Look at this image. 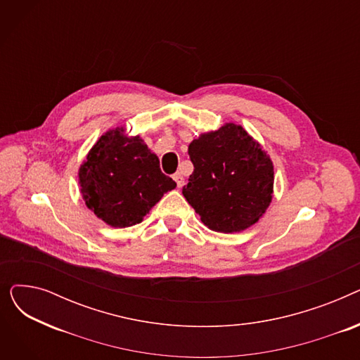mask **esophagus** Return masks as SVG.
I'll list each match as a JSON object with an SVG mask.
<instances>
[{
    "instance_id": "obj_1",
    "label": "esophagus",
    "mask_w": 360,
    "mask_h": 360,
    "mask_svg": "<svg viewBox=\"0 0 360 360\" xmlns=\"http://www.w3.org/2000/svg\"><path fill=\"white\" fill-rule=\"evenodd\" d=\"M174 179H175V182H176L178 188H181V186L184 185V176H182L179 172H176V174L174 175Z\"/></svg>"
}]
</instances>
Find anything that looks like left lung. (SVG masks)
Returning <instances> with one entry per match:
<instances>
[{
  "mask_svg": "<svg viewBox=\"0 0 360 360\" xmlns=\"http://www.w3.org/2000/svg\"><path fill=\"white\" fill-rule=\"evenodd\" d=\"M194 172L182 194L213 232L236 233L255 224L271 204L270 155L239 124L201 132L188 146Z\"/></svg>",
  "mask_w": 360,
  "mask_h": 360,
  "instance_id": "obj_1",
  "label": "left lung"
}]
</instances>
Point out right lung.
Masks as SVG:
<instances>
[{
	"label": "right lung",
	"instance_id": "add662e5",
	"mask_svg": "<svg viewBox=\"0 0 360 360\" xmlns=\"http://www.w3.org/2000/svg\"><path fill=\"white\" fill-rule=\"evenodd\" d=\"M125 125L110 128L91 146L79 167L87 209L112 228L141 223L176 182L162 174L159 158L140 136H127Z\"/></svg>",
	"mask_w": 360,
	"mask_h": 360
}]
</instances>
